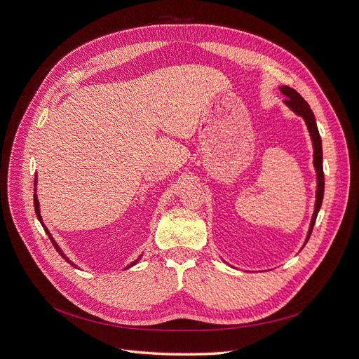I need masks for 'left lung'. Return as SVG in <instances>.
Here are the masks:
<instances>
[{"instance_id": "8db88e82", "label": "left lung", "mask_w": 359, "mask_h": 359, "mask_svg": "<svg viewBox=\"0 0 359 359\" xmlns=\"http://www.w3.org/2000/svg\"><path fill=\"white\" fill-rule=\"evenodd\" d=\"M280 92L286 96L285 104L289 108H291L297 115L304 118L306 127H309L311 140H313V147H314V168H316V172H317V194H316V208H314V213H313V219H311L310 231H309V235H306V240H305V243H306V241H309L311 232H313L316 219H317L318 210H320L321 203H323V196H324V172H323L321 137H320V133H318V128H317L316 116H314L310 105L304 100V97L295 89H291V88H287V86H282Z\"/></svg>"}]
</instances>
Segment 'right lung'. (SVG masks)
<instances>
[{
    "label": "right lung",
    "mask_w": 359,
    "mask_h": 359,
    "mask_svg": "<svg viewBox=\"0 0 359 359\" xmlns=\"http://www.w3.org/2000/svg\"><path fill=\"white\" fill-rule=\"evenodd\" d=\"M35 187H36V180H35ZM35 191H36V189H35ZM33 203H35V212H36V216H38V219H39V222H41V224H42V226H43V229H45V232H46V235H48V236H49V240H50V243H53V245H54V247H55V250H57V251H58V252H60V255H61V257H62V259H64V260H65V262H67V263H70V264H72V266H74V267H77V266H76V264H74V263H72V262H70V260H68V257H67V255H65V254H64V252H62V251H61V248H60V247H58V244H57V243H55V240H54V238H53V235H50V233H49V231H48V228H46V226H45V225H43V222H42V216H41V212H39V201H38V197H36V194H35V196H33ZM139 260H140V257H139V259H137V260H135V262H133V263H131V264H128V266H127V269H128V267H131V266H134V264H135V263H137V262H139Z\"/></svg>",
    "instance_id": "right-lung-1"
}]
</instances>
